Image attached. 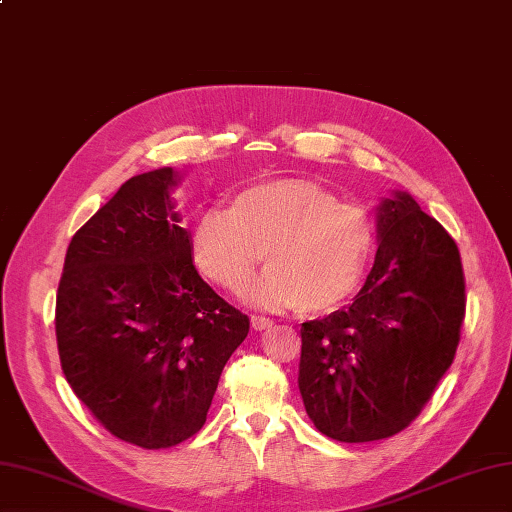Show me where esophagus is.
I'll return each mask as SVG.
<instances>
[{"label":"esophagus","instance_id":"obj_1","mask_svg":"<svg viewBox=\"0 0 512 512\" xmlns=\"http://www.w3.org/2000/svg\"><path fill=\"white\" fill-rule=\"evenodd\" d=\"M273 326V321L269 317H263V315H252V328L256 332H263V330H269Z\"/></svg>","mask_w":512,"mask_h":512}]
</instances>
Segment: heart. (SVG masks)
I'll return each mask as SVG.
<instances>
[{
  "label": "heart",
  "instance_id": "heart-1",
  "mask_svg": "<svg viewBox=\"0 0 512 512\" xmlns=\"http://www.w3.org/2000/svg\"><path fill=\"white\" fill-rule=\"evenodd\" d=\"M373 223L360 206L308 180L247 186L230 208H208L193 230V260L208 280L241 293L267 254V276L252 299L295 306L302 315L339 308L363 282Z\"/></svg>",
  "mask_w": 512,
  "mask_h": 512
}]
</instances>
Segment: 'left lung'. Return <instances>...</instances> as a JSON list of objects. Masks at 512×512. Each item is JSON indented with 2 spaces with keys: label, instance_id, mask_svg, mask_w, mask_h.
<instances>
[{
  "label": "left lung",
  "instance_id": "8db88e82",
  "mask_svg": "<svg viewBox=\"0 0 512 512\" xmlns=\"http://www.w3.org/2000/svg\"><path fill=\"white\" fill-rule=\"evenodd\" d=\"M378 252L354 302L302 323L299 393L341 443L402 432L454 363L465 276L454 239L395 191L378 206Z\"/></svg>",
  "mask_w": 512,
  "mask_h": 512
}]
</instances>
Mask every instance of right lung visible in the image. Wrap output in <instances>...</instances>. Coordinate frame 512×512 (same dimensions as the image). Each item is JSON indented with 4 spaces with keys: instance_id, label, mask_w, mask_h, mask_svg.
<instances>
[{
    "instance_id": "1",
    "label": "right lung",
    "mask_w": 512,
    "mask_h": 512,
    "mask_svg": "<svg viewBox=\"0 0 512 512\" xmlns=\"http://www.w3.org/2000/svg\"><path fill=\"white\" fill-rule=\"evenodd\" d=\"M178 171L130 178L73 234L56 295L62 373L117 439L162 450L202 430L249 332L193 265Z\"/></svg>"
}]
</instances>
